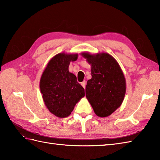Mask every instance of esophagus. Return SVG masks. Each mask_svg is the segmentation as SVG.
<instances>
[{
    "label": "esophagus",
    "mask_w": 160,
    "mask_h": 160,
    "mask_svg": "<svg viewBox=\"0 0 160 160\" xmlns=\"http://www.w3.org/2000/svg\"><path fill=\"white\" fill-rule=\"evenodd\" d=\"M81 85H82L84 89H85V87H86V81H83V82H81Z\"/></svg>",
    "instance_id": "obj_1"
}]
</instances>
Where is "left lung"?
<instances>
[{"instance_id":"8db88e82","label":"left lung","mask_w":160,"mask_h":160,"mask_svg":"<svg viewBox=\"0 0 160 160\" xmlns=\"http://www.w3.org/2000/svg\"><path fill=\"white\" fill-rule=\"evenodd\" d=\"M91 64L86 97L98 116L107 117L120 107L126 93V80L119 64L107 53H81Z\"/></svg>"}]
</instances>
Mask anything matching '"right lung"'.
<instances>
[{"instance_id": "obj_1", "label": "right lung", "mask_w": 160, "mask_h": 160, "mask_svg": "<svg viewBox=\"0 0 160 160\" xmlns=\"http://www.w3.org/2000/svg\"><path fill=\"white\" fill-rule=\"evenodd\" d=\"M77 59V53L57 54L49 60L40 78L44 102L51 113L58 118L69 116L75 105L84 96V88L69 71L70 62Z\"/></svg>"}]
</instances>
